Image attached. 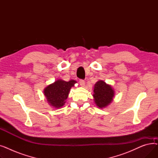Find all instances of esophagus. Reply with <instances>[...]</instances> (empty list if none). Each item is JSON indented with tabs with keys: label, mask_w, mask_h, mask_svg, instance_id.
<instances>
[{
	"label": "esophagus",
	"mask_w": 158,
	"mask_h": 158,
	"mask_svg": "<svg viewBox=\"0 0 158 158\" xmlns=\"http://www.w3.org/2000/svg\"><path fill=\"white\" fill-rule=\"evenodd\" d=\"M79 84H80V85H81V86H85V82L84 80L79 79Z\"/></svg>",
	"instance_id": "34e87169"
}]
</instances>
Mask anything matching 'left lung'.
Returning <instances> with one entry per match:
<instances>
[{"instance_id": "left-lung-1", "label": "left lung", "mask_w": 158, "mask_h": 158, "mask_svg": "<svg viewBox=\"0 0 158 158\" xmlns=\"http://www.w3.org/2000/svg\"><path fill=\"white\" fill-rule=\"evenodd\" d=\"M94 98L97 106L103 108L108 106L113 100L114 91L111 86L102 80L96 82L94 89Z\"/></svg>"}]
</instances>
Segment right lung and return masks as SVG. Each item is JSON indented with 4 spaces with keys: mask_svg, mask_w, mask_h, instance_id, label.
<instances>
[{
    "mask_svg": "<svg viewBox=\"0 0 158 158\" xmlns=\"http://www.w3.org/2000/svg\"><path fill=\"white\" fill-rule=\"evenodd\" d=\"M76 82L75 80H70L66 82L61 79H58L54 83L47 86L44 89V92L49 105L57 109L63 106L71 88L74 86Z\"/></svg>",
    "mask_w": 158,
    "mask_h": 158,
    "instance_id": "1",
    "label": "right lung"
}]
</instances>
